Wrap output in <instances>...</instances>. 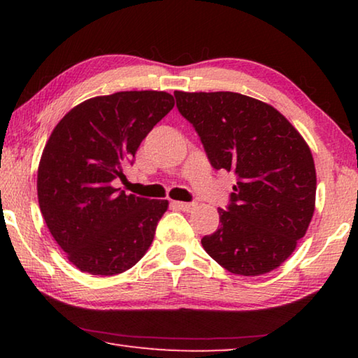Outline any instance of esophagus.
<instances>
[{
    "instance_id": "esophagus-1",
    "label": "esophagus",
    "mask_w": 358,
    "mask_h": 358,
    "mask_svg": "<svg viewBox=\"0 0 358 358\" xmlns=\"http://www.w3.org/2000/svg\"><path fill=\"white\" fill-rule=\"evenodd\" d=\"M172 203H173L175 208H178L181 211H192L194 207H196L194 203H187V202H172Z\"/></svg>"
}]
</instances>
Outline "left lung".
Listing matches in <instances>:
<instances>
[{
	"label": "left lung",
	"mask_w": 358,
	"mask_h": 358,
	"mask_svg": "<svg viewBox=\"0 0 358 358\" xmlns=\"http://www.w3.org/2000/svg\"><path fill=\"white\" fill-rule=\"evenodd\" d=\"M178 112L201 137L210 164L237 185L221 226L203 250L227 271L259 276L275 270L305 237L316 202L311 150L292 124L250 96L175 92Z\"/></svg>",
	"instance_id": "8db88e82"
}]
</instances>
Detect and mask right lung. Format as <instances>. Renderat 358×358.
Returning a JSON list of instances; mask_svg holds the SVG:
<instances>
[{"instance_id":"right-lung-1","label":"right lung","mask_w":358,"mask_h":358,"mask_svg":"<svg viewBox=\"0 0 358 358\" xmlns=\"http://www.w3.org/2000/svg\"><path fill=\"white\" fill-rule=\"evenodd\" d=\"M175 106L166 92H120L72 108L55 126L38 169L41 213L78 270L112 276L134 266L155 238L167 201L126 194L115 181Z\"/></svg>"}]
</instances>
